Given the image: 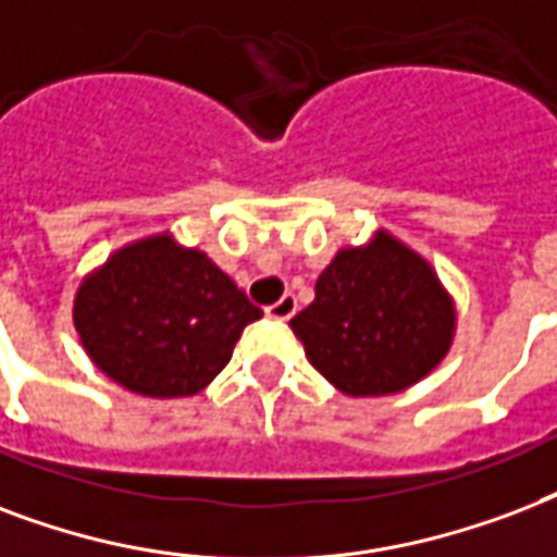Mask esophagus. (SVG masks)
Returning a JSON list of instances; mask_svg holds the SVG:
<instances>
[{
    "label": "esophagus",
    "instance_id": "34e87169",
    "mask_svg": "<svg viewBox=\"0 0 557 557\" xmlns=\"http://www.w3.org/2000/svg\"><path fill=\"white\" fill-rule=\"evenodd\" d=\"M296 308H299V301H296V296H293V293H287V296H282V299L275 301V305H270V308H267V317L290 319L293 313H296Z\"/></svg>",
    "mask_w": 557,
    "mask_h": 557
}]
</instances>
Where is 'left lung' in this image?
<instances>
[{
  "label": "left lung",
  "mask_w": 557,
  "mask_h": 557,
  "mask_svg": "<svg viewBox=\"0 0 557 557\" xmlns=\"http://www.w3.org/2000/svg\"><path fill=\"white\" fill-rule=\"evenodd\" d=\"M290 327L331 386L381 398L416 386L447 357L456 305L416 249L377 230L363 247L339 249Z\"/></svg>",
  "instance_id": "8db88e82"
}]
</instances>
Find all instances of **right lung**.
Segmentation results:
<instances>
[{"instance_id":"obj_1","label":"right lung","mask_w":557,"mask_h":557,"mask_svg":"<svg viewBox=\"0 0 557 557\" xmlns=\"http://www.w3.org/2000/svg\"><path fill=\"white\" fill-rule=\"evenodd\" d=\"M261 308L206 252L171 232L115 249L75 293L81 346L110 381L145 398H188L232 360Z\"/></svg>"}]
</instances>
